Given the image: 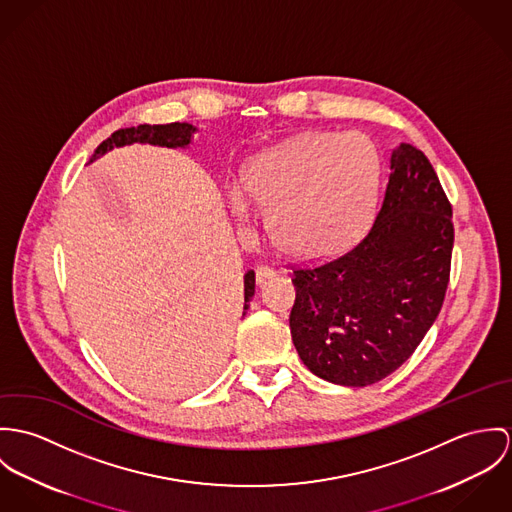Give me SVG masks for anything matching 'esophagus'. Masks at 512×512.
Returning a JSON list of instances; mask_svg holds the SVG:
<instances>
[{"label": "esophagus", "mask_w": 512, "mask_h": 512, "mask_svg": "<svg viewBox=\"0 0 512 512\" xmlns=\"http://www.w3.org/2000/svg\"><path fill=\"white\" fill-rule=\"evenodd\" d=\"M255 275H257V283H265L267 279L275 277V269H271V267H267V265H261V267H257Z\"/></svg>", "instance_id": "esophagus-1"}]
</instances>
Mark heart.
<instances>
[{
	"label": "heart",
	"mask_w": 512,
	"mask_h": 512,
	"mask_svg": "<svg viewBox=\"0 0 512 512\" xmlns=\"http://www.w3.org/2000/svg\"><path fill=\"white\" fill-rule=\"evenodd\" d=\"M379 182V155L361 133H304L243 169L245 196L269 212V231L286 255L318 259L349 247L367 226ZM237 218L249 216L241 194Z\"/></svg>",
	"instance_id": "b5f03b06"
}]
</instances>
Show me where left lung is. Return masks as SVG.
<instances>
[{"label": "left lung", "mask_w": 512, "mask_h": 512, "mask_svg": "<svg viewBox=\"0 0 512 512\" xmlns=\"http://www.w3.org/2000/svg\"><path fill=\"white\" fill-rule=\"evenodd\" d=\"M452 204L426 155L400 143L375 224L340 257L292 269V343L324 381L367 387L414 353L450 283Z\"/></svg>", "instance_id": "8db88e82"}]
</instances>
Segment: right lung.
<instances>
[{
	"instance_id": "obj_1",
	"label": "right lung",
	"mask_w": 512,
	"mask_h": 512,
	"mask_svg": "<svg viewBox=\"0 0 512 512\" xmlns=\"http://www.w3.org/2000/svg\"><path fill=\"white\" fill-rule=\"evenodd\" d=\"M196 133V127H192L190 123H167V125H137V127H125V129H117L112 133V137H108L104 143H100V147L94 151V159L106 155L108 151H112L114 147H123V145H131V143H149V145H159V147H186L192 143V135ZM243 296H245V304L243 310L249 308V302L255 294V273L247 271L243 277ZM245 314V312H243Z\"/></svg>"
}]
</instances>
